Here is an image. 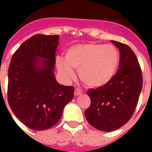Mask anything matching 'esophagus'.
<instances>
[{"mask_svg": "<svg viewBox=\"0 0 152 152\" xmlns=\"http://www.w3.org/2000/svg\"><path fill=\"white\" fill-rule=\"evenodd\" d=\"M81 94H82V91H80L79 89L76 88V89L74 90V96H78L81 95Z\"/></svg>", "mask_w": 152, "mask_h": 152, "instance_id": "1", "label": "esophagus"}]
</instances>
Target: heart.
I'll use <instances>...</instances> for the list:
<instances>
[{
  "instance_id": "heart-1",
  "label": "heart",
  "mask_w": 152,
  "mask_h": 152,
  "mask_svg": "<svg viewBox=\"0 0 152 152\" xmlns=\"http://www.w3.org/2000/svg\"><path fill=\"white\" fill-rule=\"evenodd\" d=\"M56 67L66 80L74 78L77 69L86 86L99 88L113 79L120 63L119 52L112 45L87 43L73 45L65 53V61L56 58Z\"/></svg>"
}]
</instances>
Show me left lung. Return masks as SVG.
Instances as JSON below:
<instances>
[{
	"label": "left lung",
	"instance_id": "left-lung-1",
	"mask_svg": "<svg viewBox=\"0 0 152 152\" xmlns=\"http://www.w3.org/2000/svg\"><path fill=\"white\" fill-rule=\"evenodd\" d=\"M120 51L118 72L107 85L87 91L91 106L85 112L89 124L102 131H113L130 119L142 89V72L130 47L112 40Z\"/></svg>",
	"mask_w": 152,
	"mask_h": 152
}]
</instances>
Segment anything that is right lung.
Wrapping results in <instances>:
<instances>
[{
	"instance_id": "1",
	"label": "right lung",
	"mask_w": 152,
	"mask_h": 152,
	"mask_svg": "<svg viewBox=\"0 0 152 152\" xmlns=\"http://www.w3.org/2000/svg\"><path fill=\"white\" fill-rule=\"evenodd\" d=\"M58 39V35H34L15 51L9 65V106L34 130L55 125L73 97L74 87L58 84L53 73Z\"/></svg>"
}]
</instances>
